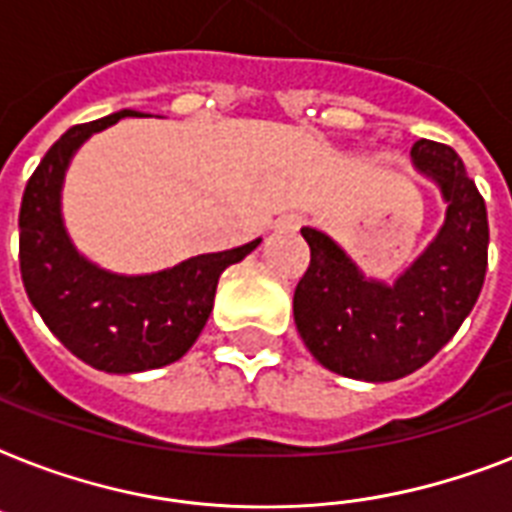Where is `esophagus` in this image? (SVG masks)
<instances>
[{"mask_svg":"<svg viewBox=\"0 0 512 512\" xmlns=\"http://www.w3.org/2000/svg\"><path fill=\"white\" fill-rule=\"evenodd\" d=\"M281 225H284V228H297V225H300V215H287L281 220Z\"/></svg>","mask_w":512,"mask_h":512,"instance_id":"esophagus-1","label":"esophagus"}]
</instances>
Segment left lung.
Here are the masks:
<instances>
[{
    "label": "left lung",
    "mask_w": 512,
    "mask_h": 512,
    "mask_svg": "<svg viewBox=\"0 0 512 512\" xmlns=\"http://www.w3.org/2000/svg\"><path fill=\"white\" fill-rule=\"evenodd\" d=\"M412 159L441 185L449 209L436 241L393 287L366 281L335 241L303 228L311 265L295 289L297 332L313 358L342 377L388 382L425 366L452 340L484 287V196L454 148L422 138Z\"/></svg>",
    "instance_id": "obj_1"
}]
</instances>
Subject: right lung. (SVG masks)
I'll return each mask as SVG.
<instances>
[{"instance_id": "add662e5", "label": "right lung", "mask_w": 512, "mask_h": 512, "mask_svg": "<svg viewBox=\"0 0 512 512\" xmlns=\"http://www.w3.org/2000/svg\"><path fill=\"white\" fill-rule=\"evenodd\" d=\"M138 111H119L60 135L28 177L20 201V276L44 324L84 364L130 374L167 366L188 353L212 313L220 273L260 239L185 260L151 276H116L87 263L60 220V183L92 132Z\"/></svg>"}]
</instances>
